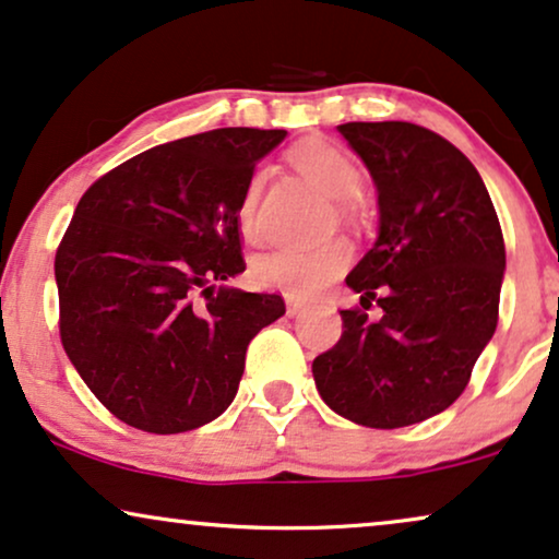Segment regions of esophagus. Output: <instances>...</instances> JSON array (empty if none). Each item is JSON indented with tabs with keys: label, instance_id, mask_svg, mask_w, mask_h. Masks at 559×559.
I'll return each instance as SVG.
<instances>
[{
	"label": "esophagus",
	"instance_id": "34e87169",
	"mask_svg": "<svg viewBox=\"0 0 559 559\" xmlns=\"http://www.w3.org/2000/svg\"><path fill=\"white\" fill-rule=\"evenodd\" d=\"M301 309H304V301L296 299V296H292V294H286V312H288V317L301 314Z\"/></svg>",
	"mask_w": 559,
	"mask_h": 559
}]
</instances>
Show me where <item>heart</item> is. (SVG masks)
Instances as JSON below:
<instances>
[{
  "mask_svg": "<svg viewBox=\"0 0 559 559\" xmlns=\"http://www.w3.org/2000/svg\"><path fill=\"white\" fill-rule=\"evenodd\" d=\"M294 165L317 190L332 201L348 203L361 193L364 178L361 169L348 154L328 141H307V144L296 146L292 154ZM265 173L252 175L247 182L242 203H239V227H242L245 239L258 242V201L260 190H263ZM353 258V250L343 239H332V242L314 247V250H304V247H281V250L267 252L258 258L252 265V278L265 288H281L292 296H309L317 294L330 281H335Z\"/></svg>",
  "mask_w": 559,
  "mask_h": 559,
  "instance_id": "1",
  "label": "heart"
}]
</instances>
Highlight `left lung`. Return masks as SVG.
<instances>
[{"mask_svg": "<svg viewBox=\"0 0 559 559\" xmlns=\"http://www.w3.org/2000/svg\"><path fill=\"white\" fill-rule=\"evenodd\" d=\"M371 173L379 237L345 278L382 307L371 323L343 309V335L314 358L324 405L366 428H405L443 413L469 384L498 328L506 245L475 165L405 121L337 126Z\"/></svg>", "mask_w": 559, "mask_h": 559, "instance_id": "1", "label": "left lung"}]
</instances>
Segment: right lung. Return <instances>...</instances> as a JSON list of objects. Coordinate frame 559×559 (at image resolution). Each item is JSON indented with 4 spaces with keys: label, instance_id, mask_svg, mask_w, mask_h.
I'll return each instance as SVG.
<instances>
[{
    "label": "right lung",
    "instance_id": "1",
    "mask_svg": "<svg viewBox=\"0 0 559 559\" xmlns=\"http://www.w3.org/2000/svg\"><path fill=\"white\" fill-rule=\"evenodd\" d=\"M286 131L216 129L131 157L92 182L56 250L69 361L105 407L146 433H186L235 400L245 353L284 317L245 271L239 203Z\"/></svg>",
    "mask_w": 559,
    "mask_h": 559
}]
</instances>
